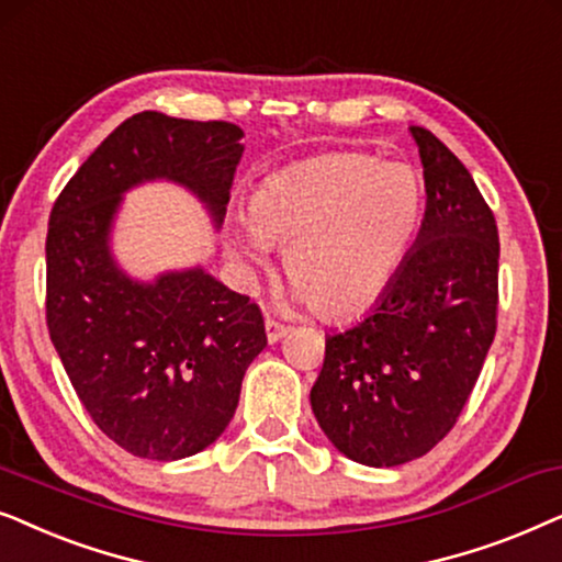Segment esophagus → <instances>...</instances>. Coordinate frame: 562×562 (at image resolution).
<instances>
[{
	"label": "esophagus",
	"mask_w": 562,
	"mask_h": 562,
	"mask_svg": "<svg viewBox=\"0 0 562 562\" xmlns=\"http://www.w3.org/2000/svg\"><path fill=\"white\" fill-rule=\"evenodd\" d=\"M265 328H267V341H269V344L280 341L282 336H285V334L290 331V326L280 324V321H272V318H267V321H265Z\"/></svg>",
	"instance_id": "esophagus-1"
}]
</instances>
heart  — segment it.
<instances>
[{
    "mask_svg": "<svg viewBox=\"0 0 562 562\" xmlns=\"http://www.w3.org/2000/svg\"><path fill=\"white\" fill-rule=\"evenodd\" d=\"M426 192L408 164L336 151L290 164L254 190L231 244L251 265L285 246L297 301L321 318L362 313L391 288L424 221Z\"/></svg>",
    "mask_w": 562,
    "mask_h": 562,
    "instance_id": "b5f03b06",
    "label": "heart"
}]
</instances>
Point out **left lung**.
Masks as SVG:
<instances>
[{
    "mask_svg": "<svg viewBox=\"0 0 562 562\" xmlns=\"http://www.w3.org/2000/svg\"><path fill=\"white\" fill-rule=\"evenodd\" d=\"M426 211L414 249L372 311L326 336L311 408L336 450L395 468L442 442L496 336L498 228L470 171L411 125Z\"/></svg>",
    "mask_w": 562,
    "mask_h": 562,
    "instance_id": "left-lung-1",
    "label": "left lung"
}]
</instances>
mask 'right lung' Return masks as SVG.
I'll list each match as a JSON object with an SVG mask.
<instances>
[{
	"mask_svg": "<svg viewBox=\"0 0 562 562\" xmlns=\"http://www.w3.org/2000/svg\"><path fill=\"white\" fill-rule=\"evenodd\" d=\"M244 131L223 120L138 112L120 123L58 194L46 238V321L92 422L125 452L182 460L236 414L244 372L267 347L257 303L203 267L133 280L112 257L123 194L167 179L221 228Z\"/></svg>",
	"mask_w": 562,
	"mask_h": 562,
	"instance_id": "add662e5",
	"label": "right lung"
}]
</instances>
